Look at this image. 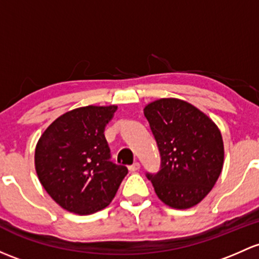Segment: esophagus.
I'll use <instances>...</instances> for the list:
<instances>
[{
	"mask_svg": "<svg viewBox=\"0 0 259 259\" xmlns=\"http://www.w3.org/2000/svg\"><path fill=\"white\" fill-rule=\"evenodd\" d=\"M139 168H140V164H139V162H134V164L129 166V170L132 171V172H135V171H138Z\"/></svg>",
	"mask_w": 259,
	"mask_h": 259,
	"instance_id": "obj_1",
	"label": "esophagus"
}]
</instances>
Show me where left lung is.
I'll return each mask as SVG.
<instances>
[{"label":"left lung","mask_w":259,"mask_h":259,"mask_svg":"<svg viewBox=\"0 0 259 259\" xmlns=\"http://www.w3.org/2000/svg\"><path fill=\"white\" fill-rule=\"evenodd\" d=\"M144 114L161 156L160 170L146 172L157 197L178 209L197 205L222 171L221 132L206 114L175 98L155 100Z\"/></svg>","instance_id":"obj_1"}]
</instances>
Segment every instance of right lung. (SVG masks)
<instances>
[{"instance_id":"obj_1","label":"right lung","mask_w":259,"mask_h":259,"mask_svg":"<svg viewBox=\"0 0 259 259\" xmlns=\"http://www.w3.org/2000/svg\"><path fill=\"white\" fill-rule=\"evenodd\" d=\"M116 109L88 105L70 110L52 122L38 140V179L67 211L91 214L105 208L126 176V166L110 161L104 135Z\"/></svg>"}]
</instances>
